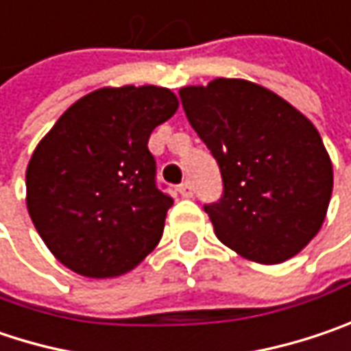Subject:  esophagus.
<instances>
[{
    "mask_svg": "<svg viewBox=\"0 0 351 351\" xmlns=\"http://www.w3.org/2000/svg\"><path fill=\"white\" fill-rule=\"evenodd\" d=\"M178 193L184 196V198H191L193 196V184L189 180H184L182 184H178Z\"/></svg>",
    "mask_w": 351,
    "mask_h": 351,
    "instance_id": "obj_1",
    "label": "esophagus"
}]
</instances>
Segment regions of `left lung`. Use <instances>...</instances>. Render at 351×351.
<instances>
[{"label": "left lung", "instance_id": "1", "mask_svg": "<svg viewBox=\"0 0 351 351\" xmlns=\"http://www.w3.org/2000/svg\"><path fill=\"white\" fill-rule=\"evenodd\" d=\"M178 95L222 175V198L204 206L218 240L258 264L296 256L319 232L334 186L318 129L246 79L218 77Z\"/></svg>", "mask_w": 351, "mask_h": 351}]
</instances>
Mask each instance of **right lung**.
<instances>
[{"label": "right lung", "mask_w": 351, "mask_h": 351, "mask_svg": "<svg viewBox=\"0 0 351 351\" xmlns=\"http://www.w3.org/2000/svg\"><path fill=\"white\" fill-rule=\"evenodd\" d=\"M176 109V95L165 87H103L75 101L39 141L25 200L63 266L114 278L155 250L173 198L156 186L149 136Z\"/></svg>", "instance_id": "add662e5"}]
</instances>
